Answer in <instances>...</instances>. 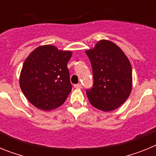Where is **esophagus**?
Returning <instances> with one entry per match:
<instances>
[{
	"instance_id": "1",
	"label": "esophagus",
	"mask_w": 156,
	"mask_h": 156,
	"mask_svg": "<svg viewBox=\"0 0 156 156\" xmlns=\"http://www.w3.org/2000/svg\"><path fill=\"white\" fill-rule=\"evenodd\" d=\"M75 88H82V84L81 83H77V84L74 85Z\"/></svg>"
}]
</instances>
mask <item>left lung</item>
I'll return each mask as SVG.
<instances>
[{
    "label": "left lung",
    "instance_id": "left-lung-1",
    "mask_svg": "<svg viewBox=\"0 0 156 156\" xmlns=\"http://www.w3.org/2000/svg\"><path fill=\"white\" fill-rule=\"evenodd\" d=\"M86 54L94 79L92 87L86 90L90 104L105 112L119 108L132 89V69L127 57L114 43L105 40Z\"/></svg>",
    "mask_w": 156,
    "mask_h": 156
}]
</instances>
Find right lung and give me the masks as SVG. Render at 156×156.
<instances>
[{"label": "right lung", "instance_id": "obj_1", "mask_svg": "<svg viewBox=\"0 0 156 156\" xmlns=\"http://www.w3.org/2000/svg\"><path fill=\"white\" fill-rule=\"evenodd\" d=\"M71 56V51L45 45L36 48L25 60L20 74V87L35 107L48 111L65 102L72 90L67 68Z\"/></svg>", "mask_w": 156, "mask_h": 156}]
</instances>
